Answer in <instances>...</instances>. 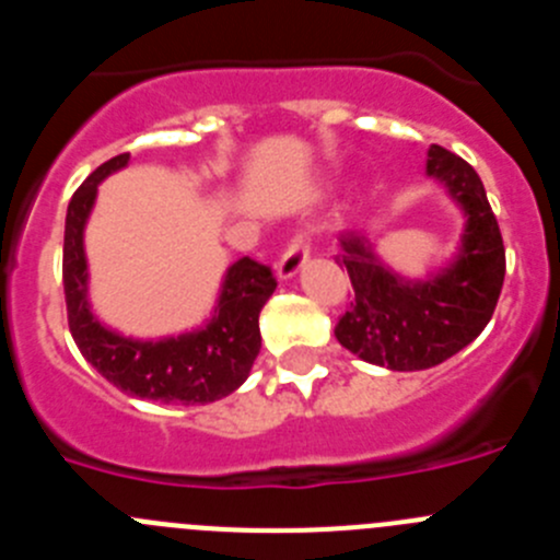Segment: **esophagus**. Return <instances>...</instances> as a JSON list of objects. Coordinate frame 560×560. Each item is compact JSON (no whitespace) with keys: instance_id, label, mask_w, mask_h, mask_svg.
Wrapping results in <instances>:
<instances>
[{"instance_id":"34e87169","label":"esophagus","mask_w":560,"mask_h":560,"mask_svg":"<svg viewBox=\"0 0 560 560\" xmlns=\"http://www.w3.org/2000/svg\"><path fill=\"white\" fill-rule=\"evenodd\" d=\"M308 257H311L308 235L300 232V235L291 237V244L285 246V252L280 255V260H277V277H280V280H291V277H296V271L308 264Z\"/></svg>"}]
</instances>
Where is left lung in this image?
Instances as JSON below:
<instances>
[{
	"instance_id": "1",
	"label": "left lung",
	"mask_w": 560,
	"mask_h": 560,
	"mask_svg": "<svg viewBox=\"0 0 560 560\" xmlns=\"http://www.w3.org/2000/svg\"><path fill=\"white\" fill-rule=\"evenodd\" d=\"M427 173L465 212L459 252L427 280H407L381 264L359 232L339 237L336 264L353 283V303L336 323V339L359 359L387 370H429L471 345L491 323L504 283V244L482 179L446 148H429Z\"/></svg>"
}]
</instances>
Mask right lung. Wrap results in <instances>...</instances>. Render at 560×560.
Here are the masks:
<instances>
[{
    "label": "right lung",
    "instance_id": "obj_1",
    "mask_svg": "<svg viewBox=\"0 0 560 560\" xmlns=\"http://www.w3.org/2000/svg\"><path fill=\"white\" fill-rule=\"evenodd\" d=\"M128 165V153L103 162L75 190L63 226V294L69 330L83 359L122 393L162 404H212L235 393L260 353L257 316L277 289L269 266L241 257L226 269L219 305L199 330L167 339H131L106 325L89 308V266L83 226L95 207L97 185Z\"/></svg>",
    "mask_w": 560,
    "mask_h": 560
}]
</instances>
